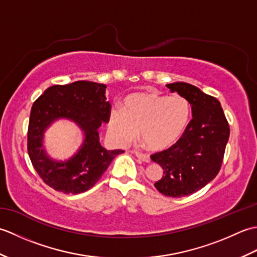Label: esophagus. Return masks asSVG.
<instances>
[{
    "mask_svg": "<svg viewBox=\"0 0 257 257\" xmlns=\"http://www.w3.org/2000/svg\"><path fill=\"white\" fill-rule=\"evenodd\" d=\"M136 156H137V158H139L140 160H143L147 163H149L151 161L149 155H146V154H140V152H136Z\"/></svg>",
    "mask_w": 257,
    "mask_h": 257,
    "instance_id": "obj_1",
    "label": "esophagus"
}]
</instances>
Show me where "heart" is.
I'll return each instance as SVG.
<instances>
[{"mask_svg": "<svg viewBox=\"0 0 257 257\" xmlns=\"http://www.w3.org/2000/svg\"><path fill=\"white\" fill-rule=\"evenodd\" d=\"M190 105L180 95L136 92L124 98L122 109H111L108 121L110 137L118 144H128L138 135L152 150L174 145L187 129Z\"/></svg>", "mask_w": 257, "mask_h": 257, "instance_id": "heart-1", "label": "heart"}]
</instances>
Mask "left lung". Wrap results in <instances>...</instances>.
<instances>
[{
    "label": "left lung",
    "mask_w": 257,
    "mask_h": 257,
    "mask_svg": "<svg viewBox=\"0 0 257 257\" xmlns=\"http://www.w3.org/2000/svg\"><path fill=\"white\" fill-rule=\"evenodd\" d=\"M167 87L189 101L192 119L182 137L169 149L152 155L151 160L163 169L156 189L167 196L180 198L196 192L217 176L230 127L215 97L182 81Z\"/></svg>",
    "instance_id": "1"
}]
</instances>
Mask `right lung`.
<instances>
[{
  "mask_svg": "<svg viewBox=\"0 0 257 257\" xmlns=\"http://www.w3.org/2000/svg\"><path fill=\"white\" fill-rule=\"evenodd\" d=\"M106 85L78 80L54 85L34 101L31 109L27 151L38 176L48 187L66 194L89 190L101 178L113 158L123 150H107L99 143L98 129L109 121L111 106ZM58 118L74 121L84 132V143L68 161L57 162L42 148L45 130Z\"/></svg>",
  "mask_w": 257,
  "mask_h": 257,
  "instance_id": "1",
  "label": "right lung"
}]
</instances>
